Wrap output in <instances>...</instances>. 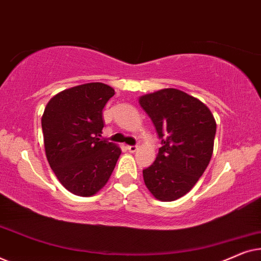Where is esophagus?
<instances>
[{"instance_id": "obj_1", "label": "esophagus", "mask_w": 261, "mask_h": 261, "mask_svg": "<svg viewBox=\"0 0 261 261\" xmlns=\"http://www.w3.org/2000/svg\"><path fill=\"white\" fill-rule=\"evenodd\" d=\"M127 149H128V151H129L130 153H134V152L138 149V146H127Z\"/></svg>"}]
</instances>
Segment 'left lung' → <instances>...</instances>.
<instances>
[{
	"instance_id": "obj_1",
	"label": "left lung",
	"mask_w": 261,
	"mask_h": 261,
	"mask_svg": "<svg viewBox=\"0 0 261 261\" xmlns=\"http://www.w3.org/2000/svg\"><path fill=\"white\" fill-rule=\"evenodd\" d=\"M139 103L163 145L155 162L142 171L145 184L159 201H176L195 187L209 165L215 119L204 103L178 89L144 95Z\"/></svg>"
}]
</instances>
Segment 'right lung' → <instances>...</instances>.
Here are the masks:
<instances>
[{
    "mask_svg": "<svg viewBox=\"0 0 261 261\" xmlns=\"http://www.w3.org/2000/svg\"><path fill=\"white\" fill-rule=\"evenodd\" d=\"M115 91L103 83L66 89L49 99L41 117L46 158L70 192L89 197L107 184L121 149L101 139L102 110Z\"/></svg>",
    "mask_w": 261,
    "mask_h": 261,
    "instance_id": "obj_1",
    "label": "right lung"
}]
</instances>
